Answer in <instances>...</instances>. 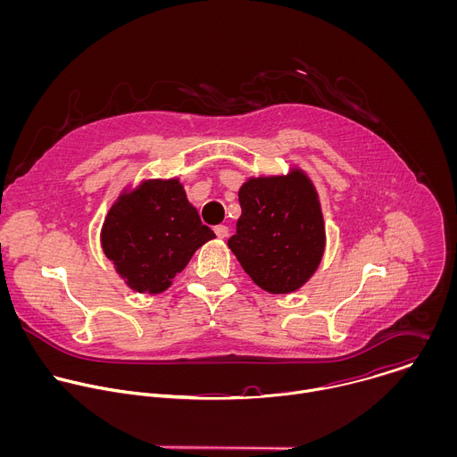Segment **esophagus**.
Returning <instances> with one entry per match:
<instances>
[{"mask_svg":"<svg viewBox=\"0 0 457 457\" xmlns=\"http://www.w3.org/2000/svg\"><path fill=\"white\" fill-rule=\"evenodd\" d=\"M215 233H217V237H219V238H226V237L229 235V229H228V226L220 224V226H217V228H215Z\"/></svg>","mask_w":457,"mask_h":457,"instance_id":"1","label":"esophagus"}]
</instances>
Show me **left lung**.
I'll return each instance as SVG.
<instances>
[{
    "instance_id": "left-lung-1",
    "label": "left lung",
    "mask_w": 457,
    "mask_h": 457,
    "mask_svg": "<svg viewBox=\"0 0 457 457\" xmlns=\"http://www.w3.org/2000/svg\"><path fill=\"white\" fill-rule=\"evenodd\" d=\"M242 215L229 249L251 280L273 295L300 289L318 270L325 226L318 193L302 170L253 177L238 189Z\"/></svg>"
}]
</instances>
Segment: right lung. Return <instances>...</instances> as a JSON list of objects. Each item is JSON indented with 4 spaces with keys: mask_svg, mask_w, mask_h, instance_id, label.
I'll return each instance as SVG.
<instances>
[{
    "mask_svg": "<svg viewBox=\"0 0 457 457\" xmlns=\"http://www.w3.org/2000/svg\"><path fill=\"white\" fill-rule=\"evenodd\" d=\"M212 238L215 233L187 203L179 179L143 180L122 191L101 229L103 251L115 271L128 287L148 295L166 291Z\"/></svg>",
    "mask_w": 457,
    "mask_h": 457,
    "instance_id": "1",
    "label": "right lung"
}]
</instances>
